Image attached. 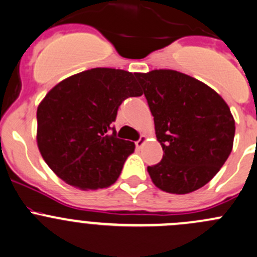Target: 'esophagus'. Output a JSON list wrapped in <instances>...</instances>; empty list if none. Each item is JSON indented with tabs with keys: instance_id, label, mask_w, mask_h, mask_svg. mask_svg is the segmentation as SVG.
<instances>
[{
	"instance_id": "1",
	"label": "esophagus",
	"mask_w": 257,
	"mask_h": 257,
	"mask_svg": "<svg viewBox=\"0 0 257 257\" xmlns=\"http://www.w3.org/2000/svg\"><path fill=\"white\" fill-rule=\"evenodd\" d=\"M146 140H147V137L145 136V135H141V137H140V139L136 141V147L142 148V146L145 145V142H146Z\"/></svg>"
}]
</instances>
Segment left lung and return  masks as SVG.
Wrapping results in <instances>:
<instances>
[{
  "label": "left lung",
  "instance_id": "left-lung-1",
  "mask_svg": "<svg viewBox=\"0 0 257 257\" xmlns=\"http://www.w3.org/2000/svg\"><path fill=\"white\" fill-rule=\"evenodd\" d=\"M163 158L147 171L156 187L187 194L208 183L232 150L235 120L223 97L195 78L171 69L137 73Z\"/></svg>",
  "mask_w": 257,
  "mask_h": 257
}]
</instances>
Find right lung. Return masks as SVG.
<instances>
[{
	"mask_svg": "<svg viewBox=\"0 0 257 257\" xmlns=\"http://www.w3.org/2000/svg\"><path fill=\"white\" fill-rule=\"evenodd\" d=\"M136 74L94 68L64 79L37 109V145L60 179L83 190L110 187L117 181L135 144L109 134L118 106L141 96Z\"/></svg>",
	"mask_w": 257,
	"mask_h": 257,
	"instance_id": "add662e5",
	"label": "right lung"
}]
</instances>
